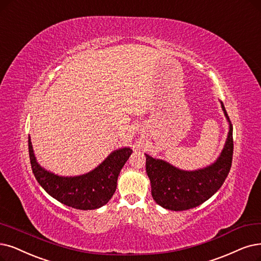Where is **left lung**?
Returning <instances> with one entry per match:
<instances>
[{"instance_id": "1", "label": "left lung", "mask_w": 261, "mask_h": 261, "mask_svg": "<svg viewBox=\"0 0 261 261\" xmlns=\"http://www.w3.org/2000/svg\"><path fill=\"white\" fill-rule=\"evenodd\" d=\"M222 108L229 121L223 102ZM232 154L231 124L221 156L213 165L204 169L180 170L168 163L145 154V169L151 181L153 199L165 209L172 211H184L200 205L221 189L230 171Z\"/></svg>"}]
</instances>
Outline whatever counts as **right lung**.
Here are the masks:
<instances>
[{"instance_id":"1","label":"right lung","mask_w":261,"mask_h":261,"mask_svg":"<svg viewBox=\"0 0 261 261\" xmlns=\"http://www.w3.org/2000/svg\"><path fill=\"white\" fill-rule=\"evenodd\" d=\"M132 152L129 148L114 151L93 171L68 178L41 168L29 137L30 162L37 182L55 199L78 210L98 209L110 200L117 189L119 173Z\"/></svg>"}]
</instances>
